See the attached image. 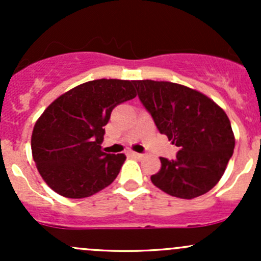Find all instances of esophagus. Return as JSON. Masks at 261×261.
<instances>
[{
  "label": "esophagus",
  "mask_w": 261,
  "mask_h": 261,
  "mask_svg": "<svg viewBox=\"0 0 261 261\" xmlns=\"http://www.w3.org/2000/svg\"><path fill=\"white\" fill-rule=\"evenodd\" d=\"M131 156L136 158V159H141L143 158V154H140V152H135V151H130Z\"/></svg>",
  "instance_id": "obj_1"
}]
</instances>
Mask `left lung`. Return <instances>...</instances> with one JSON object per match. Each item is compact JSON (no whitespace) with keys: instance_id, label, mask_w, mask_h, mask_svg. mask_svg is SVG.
Instances as JSON below:
<instances>
[{"instance_id":"obj_1","label":"left lung","mask_w":261,"mask_h":261,"mask_svg":"<svg viewBox=\"0 0 261 261\" xmlns=\"http://www.w3.org/2000/svg\"><path fill=\"white\" fill-rule=\"evenodd\" d=\"M133 84L159 133L179 149L175 159L160 158L162 168L151 175L152 184L183 199L211 191L235 147L225 111L201 92L181 84L149 80Z\"/></svg>"}]
</instances>
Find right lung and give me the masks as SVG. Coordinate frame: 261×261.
<instances>
[{"label": "right lung", "mask_w": 261, "mask_h": 261, "mask_svg": "<svg viewBox=\"0 0 261 261\" xmlns=\"http://www.w3.org/2000/svg\"><path fill=\"white\" fill-rule=\"evenodd\" d=\"M136 97L133 81L96 80L58 97L34 126L31 150L50 188L84 198L110 186L126 156L102 151L105 128L117 105Z\"/></svg>", "instance_id": "obj_1"}]
</instances>
